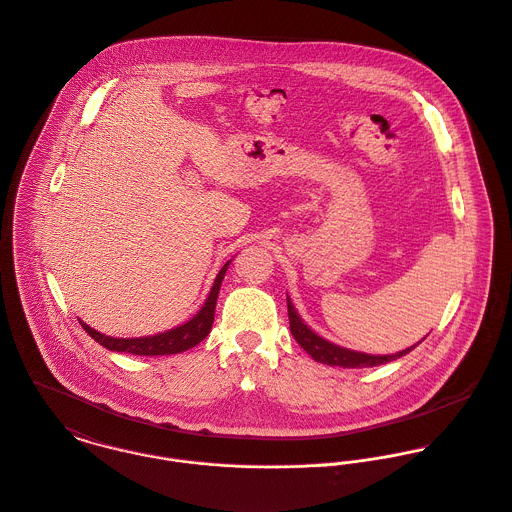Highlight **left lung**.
Segmentation results:
<instances>
[{"label":"left lung","instance_id":"obj_1","mask_svg":"<svg viewBox=\"0 0 512 512\" xmlns=\"http://www.w3.org/2000/svg\"><path fill=\"white\" fill-rule=\"evenodd\" d=\"M288 318H290V332L294 336V340L298 341L316 361L326 363V365H340V367H373V365H381V363H389L397 357H403L405 353H409L413 347L403 349L395 355H367V353H359V351H349L338 347L330 341L316 336L296 314L292 302L288 300Z\"/></svg>","mask_w":512,"mask_h":512}]
</instances>
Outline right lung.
Instances as JSON below:
<instances>
[{"instance_id": "obj_1", "label": "right lung", "mask_w": 512, "mask_h": 512, "mask_svg": "<svg viewBox=\"0 0 512 512\" xmlns=\"http://www.w3.org/2000/svg\"><path fill=\"white\" fill-rule=\"evenodd\" d=\"M230 262H226L222 266V270L218 272L214 286L210 290L208 300L204 302L202 310L186 324H182L180 328H174L171 332L159 334V336H151V338H133V340H123V338H109L103 336L99 332H95L93 328H89L87 324L81 322L83 330L97 341L103 347L111 349V351H121V353H133V355H171V353H180L186 351L190 347H194L196 343L204 340L212 328L214 322V310H216V298H218V290L222 284V278L226 274Z\"/></svg>"}]
</instances>
